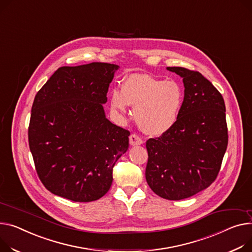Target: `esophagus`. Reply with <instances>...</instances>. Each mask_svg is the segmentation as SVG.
<instances>
[{
    "instance_id": "obj_1",
    "label": "esophagus",
    "mask_w": 252,
    "mask_h": 252,
    "mask_svg": "<svg viewBox=\"0 0 252 252\" xmlns=\"http://www.w3.org/2000/svg\"><path fill=\"white\" fill-rule=\"evenodd\" d=\"M129 144L130 146H138L143 144V140L138 135H136V133H131L129 136Z\"/></svg>"
}]
</instances>
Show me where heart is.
<instances>
[{"label": "heart", "instance_id": "b5f03b06", "mask_svg": "<svg viewBox=\"0 0 252 252\" xmlns=\"http://www.w3.org/2000/svg\"><path fill=\"white\" fill-rule=\"evenodd\" d=\"M183 102V92L174 81H164L147 74L128 76L122 90L110 94V108L126 113L128 105L135 107V121L148 135L160 136L175 124Z\"/></svg>", "mask_w": 252, "mask_h": 252}]
</instances>
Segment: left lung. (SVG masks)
Returning a JSON list of instances; mask_svg holds the SVG:
<instances>
[{"label":"left lung","mask_w":252,"mask_h":252,"mask_svg":"<svg viewBox=\"0 0 252 252\" xmlns=\"http://www.w3.org/2000/svg\"><path fill=\"white\" fill-rule=\"evenodd\" d=\"M184 98L173 126L146 143V180L156 194L188 198L209 188L220 171L228 145L226 107L221 93L202 74L181 66Z\"/></svg>","instance_id":"obj_1"}]
</instances>
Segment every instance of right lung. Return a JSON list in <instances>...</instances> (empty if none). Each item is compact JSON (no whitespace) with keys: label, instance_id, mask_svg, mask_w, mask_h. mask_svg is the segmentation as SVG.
Returning <instances> with one entry per match:
<instances>
[{"label":"right lung","instance_id":"1","mask_svg":"<svg viewBox=\"0 0 252 252\" xmlns=\"http://www.w3.org/2000/svg\"><path fill=\"white\" fill-rule=\"evenodd\" d=\"M120 66L91 63L61 66L35 95L28 141L35 169L50 192L73 202L102 197L129 131L113 125L103 104Z\"/></svg>","mask_w":252,"mask_h":252}]
</instances>
